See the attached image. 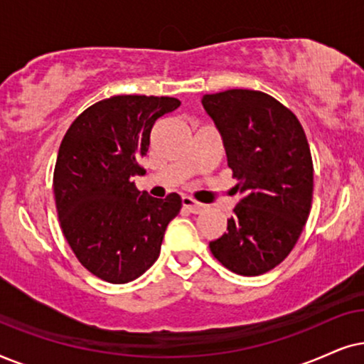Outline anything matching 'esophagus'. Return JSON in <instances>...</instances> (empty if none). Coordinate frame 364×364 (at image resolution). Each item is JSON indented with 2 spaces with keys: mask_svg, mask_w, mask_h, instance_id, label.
Segmentation results:
<instances>
[{
  "mask_svg": "<svg viewBox=\"0 0 364 364\" xmlns=\"http://www.w3.org/2000/svg\"><path fill=\"white\" fill-rule=\"evenodd\" d=\"M183 206H185L190 213H195V215H198V213H201L203 210H205V205L195 201L190 196H183Z\"/></svg>",
  "mask_w": 364,
  "mask_h": 364,
  "instance_id": "1",
  "label": "esophagus"
}]
</instances>
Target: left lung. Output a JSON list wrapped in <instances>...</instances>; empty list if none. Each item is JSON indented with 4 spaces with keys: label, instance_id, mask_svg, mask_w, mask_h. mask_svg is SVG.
I'll use <instances>...</instances> for the list:
<instances>
[{
    "label": "left lung",
    "instance_id": "1",
    "mask_svg": "<svg viewBox=\"0 0 364 364\" xmlns=\"http://www.w3.org/2000/svg\"><path fill=\"white\" fill-rule=\"evenodd\" d=\"M201 103L221 134L240 191L226 232L210 250L232 273L263 274L291 253L311 210L306 134L287 106L261 91L228 90L205 95Z\"/></svg>",
    "mask_w": 364,
    "mask_h": 364
}]
</instances>
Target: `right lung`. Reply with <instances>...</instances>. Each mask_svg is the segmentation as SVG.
<instances>
[{
  "label": "right lung",
  "instance_id": "right-lung-1",
  "mask_svg": "<svg viewBox=\"0 0 364 364\" xmlns=\"http://www.w3.org/2000/svg\"><path fill=\"white\" fill-rule=\"evenodd\" d=\"M181 105L168 96L121 95L85 109L63 138L53 176L63 235L77 261L108 283L141 276L161 250L181 198L138 191L139 161L158 118Z\"/></svg>",
  "mask_w": 364,
  "mask_h": 364
}]
</instances>
